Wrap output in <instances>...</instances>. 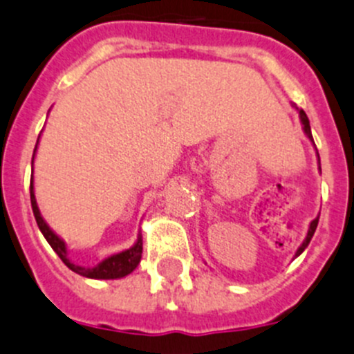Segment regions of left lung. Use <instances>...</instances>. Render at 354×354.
Wrapping results in <instances>:
<instances>
[{
  "label": "left lung",
  "instance_id": "left-lung-1",
  "mask_svg": "<svg viewBox=\"0 0 354 354\" xmlns=\"http://www.w3.org/2000/svg\"><path fill=\"white\" fill-rule=\"evenodd\" d=\"M299 115H300V120H302V124H304V131H306V134H307V136H309V140H311L313 143H315V140H313V134H311V125H309V118H307L306 111L300 110ZM318 220H319V218H316V220H313L311 227H309V232H307L306 241H304L302 246L299 248V252H297V257H299L300 253H302L304 250H306V246H307V244H309V241H311V237L315 236V230H316V227H318Z\"/></svg>",
  "mask_w": 354,
  "mask_h": 354
}]
</instances>
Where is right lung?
<instances>
[{"mask_svg":"<svg viewBox=\"0 0 354 354\" xmlns=\"http://www.w3.org/2000/svg\"><path fill=\"white\" fill-rule=\"evenodd\" d=\"M36 151V148H35ZM29 192H31V206H32V213H35L36 223H38L39 230L45 236V239L48 241V244L52 246L55 253L59 255V259L73 270V272L80 274V276L85 277H92V279H117V277H124L127 274H131L132 270L136 269L138 263L141 260V253H143V241L141 237H138V243L131 248V250H125V252L118 253V255L108 257L106 260H102L99 266L91 267V269H85V267L75 266V263L69 262V259L66 257V244L48 229V225L45 223V220L39 214L38 206H36V199L35 194H32V178H31V187H29Z\"/></svg>","mask_w":354,"mask_h":354,"instance_id":"add662e5","label":"right lung"}]
</instances>
